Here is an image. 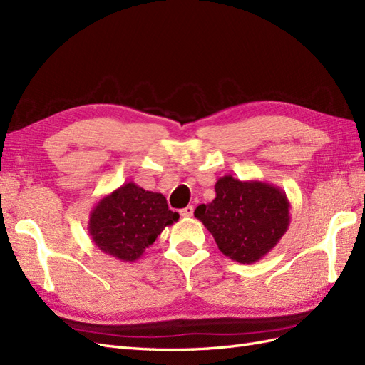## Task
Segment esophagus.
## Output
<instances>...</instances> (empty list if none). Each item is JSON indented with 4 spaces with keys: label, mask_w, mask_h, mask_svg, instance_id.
I'll use <instances>...</instances> for the list:
<instances>
[{
    "label": "esophagus",
    "mask_w": 365,
    "mask_h": 365,
    "mask_svg": "<svg viewBox=\"0 0 365 365\" xmlns=\"http://www.w3.org/2000/svg\"><path fill=\"white\" fill-rule=\"evenodd\" d=\"M194 214V207H186L183 210H180V216L182 217H191Z\"/></svg>",
    "instance_id": "34e87169"
}]
</instances>
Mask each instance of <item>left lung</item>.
<instances>
[{
  "instance_id": "1",
  "label": "left lung",
  "mask_w": 365,
  "mask_h": 365,
  "mask_svg": "<svg viewBox=\"0 0 365 365\" xmlns=\"http://www.w3.org/2000/svg\"><path fill=\"white\" fill-rule=\"evenodd\" d=\"M216 199L194 211L219 250L240 264H255L282 239L289 225V202L277 186L223 175L216 182Z\"/></svg>"
}]
</instances>
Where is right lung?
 Returning <instances> with one entry per match:
<instances>
[{
	"label": "right lung",
	"mask_w": 365,
	"mask_h": 365,
	"mask_svg": "<svg viewBox=\"0 0 365 365\" xmlns=\"http://www.w3.org/2000/svg\"><path fill=\"white\" fill-rule=\"evenodd\" d=\"M177 220L179 214L168 208L163 194L128 182L97 202L88 230L103 253L121 262H135L165 227Z\"/></svg>",
	"instance_id": "add662e5"
}]
</instances>
